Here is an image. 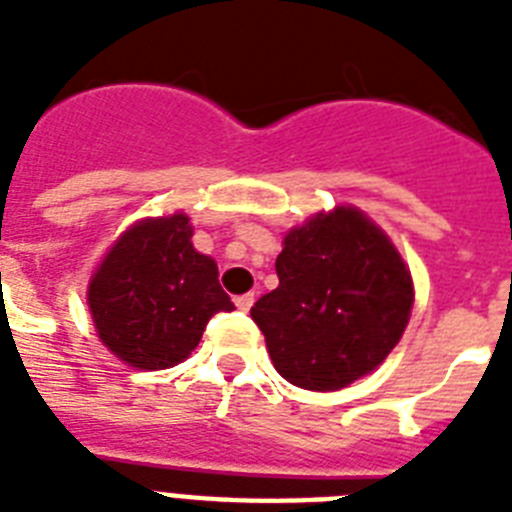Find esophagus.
<instances>
[{
    "label": "esophagus",
    "instance_id": "34e87169",
    "mask_svg": "<svg viewBox=\"0 0 512 512\" xmlns=\"http://www.w3.org/2000/svg\"><path fill=\"white\" fill-rule=\"evenodd\" d=\"M255 292H247V295H241V297H236V308H239V311H244L247 313L249 308H252V305H255Z\"/></svg>",
    "mask_w": 512,
    "mask_h": 512
}]
</instances>
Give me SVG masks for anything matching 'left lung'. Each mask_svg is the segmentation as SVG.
I'll return each instance as SVG.
<instances>
[{"label":"left lung","mask_w":512,"mask_h":512,"mask_svg":"<svg viewBox=\"0 0 512 512\" xmlns=\"http://www.w3.org/2000/svg\"><path fill=\"white\" fill-rule=\"evenodd\" d=\"M279 287L252 308L276 372L297 388L340 390L374 372L409 324V268L356 207L319 212L284 236Z\"/></svg>","instance_id":"8db88e82"}]
</instances>
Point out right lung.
<instances>
[{"label":"right lung","mask_w":512,"mask_h":512,"mask_svg":"<svg viewBox=\"0 0 512 512\" xmlns=\"http://www.w3.org/2000/svg\"><path fill=\"white\" fill-rule=\"evenodd\" d=\"M183 212L148 217L116 239L87 287L100 342L135 369L191 356L207 321L233 311L212 257L196 252Z\"/></svg>","instance_id":"right-lung-1"}]
</instances>
